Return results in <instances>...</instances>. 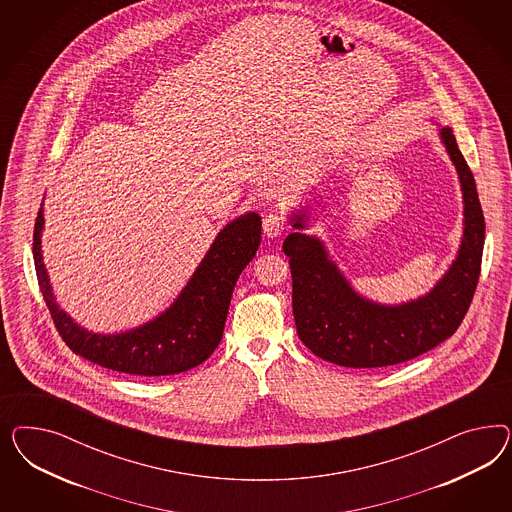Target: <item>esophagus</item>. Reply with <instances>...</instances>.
<instances>
[{"mask_svg": "<svg viewBox=\"0 0 512 512\" xmlns=\"http://www.w3.org/2000/svg\"><path fill=\"white\" fill-rule=\"evenodd\" d=\"M289 229L287 219L279 214H268L263 219V231L268 238H278Z\"/></svg>", "mask_w": 512, "mask_h": 512, "instance_id": "34e87169", "label": "esophagus"}]
</instances>
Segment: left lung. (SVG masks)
Masks as SVG:
<instances>
[{
    "mask_svg": "<svg viewBox=\"0 0 512 512\" xmlns=\"http://www.w3.org/2000/svg\"><path fill=\"white\" fill-rule=\"evenodd\" d=\"M439 135L464 191V238L456 261L428 295L400 306L375 304L353 291L315 236L285 238L296 332L313 355L345 368L394 366L434 349L462 325L481 276L484 216L452 129L441 127ZM293 227L304 229L302 214Z\"/></svg>",
    "mask_w": 512,
    "mask_h": 512,
    "instance_id": "obj_1",
    "label": "left lung"
}]
</instances>
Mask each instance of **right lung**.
Listing matches in <instances>:
<instances>
[{
  "instance_id": "1",
  "label": "right lung",
  "mask_w": 512,
  "mask_h": 512,
  "mask_svg": "<svg viewBox=\"0 0 512 512\" xmlns=\"http://www.w3.org/2000/svg\"><path fill=\"white\" fill-rule=\"evenodd\" d=\"M43 204L33 229V261L37 281L56 330L65 345L82 358L112 372L161 377L187 372L216 351L236 279L261 244V216L236 217L217 234L184 291L154 321L122 334H92L78 326L56 304L41 255Z\"/></svg>"
}]
</instances>
